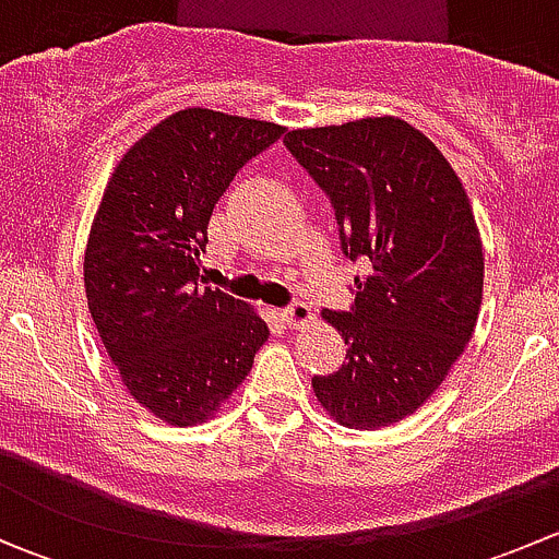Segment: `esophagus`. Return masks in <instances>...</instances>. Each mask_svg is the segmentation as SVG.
<instances>
[{
	"label": "esophagus",
	"instance_id": "34e87169",
	"mask_svg": "<svg viewBox=\"0 0 559 559\" xmlns=\"http://www.w3.org/2000/svg\"><path fill=\"white\" fill-rule=\"evenodd\" d=\"M281 316H284L286 324L295 326V330H297V326H306L308 321L313 319L311 306H308V302H302V300H295V302H292L289 308H284V313H281Z\"/></svg>",
	"mask_w": 559,
	"mask_h": 559
}]
</instances>
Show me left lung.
<instances>
[{
    "label": "left lung",
    "instance_id": "8db88e82",
    "mask_svg": "<svg viewBox=\"0 0 559 559\" xmlns=\"http://www.w3.org/2000/svg\"><path fill=\"white\" fill-rule=\"evenodd\" d=\"M335 207L341 251L365 259L352 311H324L346 362L313 376L321 408L352 430L414 414L473 337L484 289L476 216L430 138L394 116L284 138Z\"/></svg>",
    "mask_w": 559,
    "mask_h": 559
}]
</instances>
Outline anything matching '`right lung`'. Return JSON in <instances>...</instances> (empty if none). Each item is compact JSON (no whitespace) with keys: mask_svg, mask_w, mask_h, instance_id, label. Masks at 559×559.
Wrapping results in <instances>:
<instances>
[{"mask_svg":"<svg viewBox=\"0 0 559 559\" xmlns=\"http://www.w3.org/2000/svg\"><path fill=\"white\" fill-rule=\"evenodd\" d=\"M281 134L186 107L148 129L105 186L83 257L88 313L123 386L167 425L211 419L270 335L253 308L200 284V253L218 197Z\"/></svg>","mask_w":559,"mask_h":559,"instance_id":"obj_1","label":"right lung"}]
</instances>
